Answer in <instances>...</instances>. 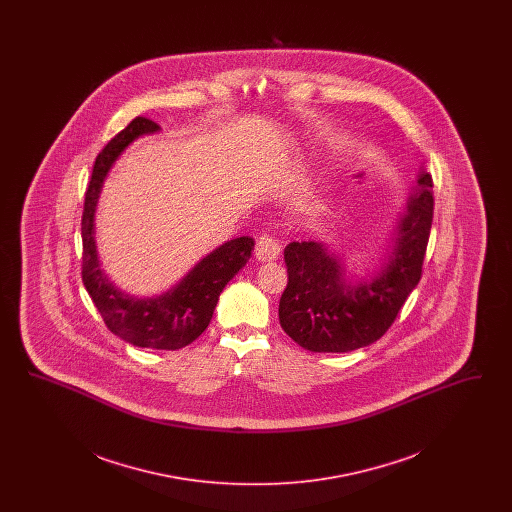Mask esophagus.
Wrapping results in <instances>:
<instances>
[{
    "instance_id": "obj_1",
    "label": "esophagus",
    "mask_w": 512,
    "mask_h": 512,
    "mask_svg": "<svg viewBox=\"0 0 512 512\" xmlns=\"http://www.w3.org/2000/svg\"><path fill=\"white\" fill-rule=\"evenodd\" d=\"M282 251V245L280 242L272 236V234H263L257 238V244H255V255L259 261L268 263V261H276L278 255Z\"/></svg>"
}]
</instances>
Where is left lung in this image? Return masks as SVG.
Returning a JSON list of instances; mask_svg holds the SVG:
<instances>
[{
  "label": "left lung",
  "instance_id": "left-lung-1",
  "mask_svg": "<svg viewBox=\"0 0 512 512\" xmlns=\"http://www.w3.org/2000/svg\"><path fill=\"white\" fill-rule=\"evenodd\" d=\"M432 186V176L420 171L380 268L368 276L355 280L322 242L286 245L288 286L278 317L295 343L313 353H347L386 334L422 276L434 217Z\"/></svg>",
  "mask_w": 512,
  "mask_h": 512
}]
</instances>
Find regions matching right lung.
<instances>
[{
  "label": "right lung",
  "mask_w": 512,
  "mask_h": 512,
  "mask_svg": "<svg viewBox=\"0 0 512 512\" xmlns=\"http://www.w3.org/2000/svg\"><path fill=\"white\" fill-rule=\"evenodd\" d=\"M149 119L136 117L96 159L92 180L86 190L82 213V282L96 303L107 328L138 347L182 349L197 340L209 326L224 286L247 265L255 247L253 238L242 236L219 245L205 255L171 290L136 297L122 292L105 274L96 244V211L107 174L121 157L122 151L136 138L159 132Z\"/></svg>",
  "instance_id": "obj_1"
}]
</instances>
